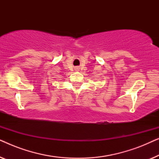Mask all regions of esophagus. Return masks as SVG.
Listing matches in <instances>:
<instances>
[{"label":"esophagus","mask_w":159,"mask_h":159,"mask_svg":"<svg viewBox=\"0 0 159 159\" xmlns=\"http://www.w3.org/2000/svg\"><path fill=\"white\" fill-rule=\"evenodd\" d=\"M75 69V70H76V71H79V69H80V68H79V66H76Z\"/></svg>","instance_id":"obj_1"}]
</instances>
